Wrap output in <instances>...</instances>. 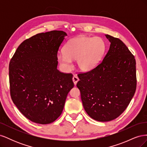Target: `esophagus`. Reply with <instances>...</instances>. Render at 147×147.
<instances>
[{
	"mask_svg": "<svg viewBox=\"0 0 147 147\" xmlns=\"http://www.w3.org/2000/svg\"><path fill=\"white\" fill-rule=\"evenodd\" d=\"M72 80H73V82H74V83L75 85H76L77 83V82H78V80H79V79H78V78L77 76H75V75H74V76L73 77Z\"/></svg>",
	"mask_w": 147,
	"mask_h": 147,
	"instance_id": "esophagus-1",
	"label": "esophagus"
}]
</instances>
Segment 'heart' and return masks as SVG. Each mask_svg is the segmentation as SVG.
Masks as SVG:
<instances>
[{
  "instance_id": "obj_1",
  "label": "heart",
  "mask_w": 147,
  "mask_h": 147,
  "mask_svg": "<svg viewBox=\"0 0 147 147\" xmlns=\"http://www.w3.org/2000/svg\"><path fill=\"white\" fill-rule=\"evenodd\" d=\"M105 50V44L101 38L82 35L70 40L65 45L64 51L57 53L56 58L65 70L72 68V60L77 59L78 69L88 72L98 65Z\"/></svg>"
}]
</instances>
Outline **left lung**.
<instances>
[{
  "mask_svg": "<svg viewBox=\"0 0 147 147\" xmlns=\"http://www.w3.org/2000/svg\"><path fill=\"white\" fill-rule=\"evenodd\" d=\"M105 37L110 45L103 61L90 72L79 74L77 84L86 112L101 122L112 121L126 110L137 84L134 55L121 40Z\"/></svg>",
  "mask_w": 147,
  "mask_h": 147,
  "instance_id": "1",
  "label": "left lung"
}]
</instances>
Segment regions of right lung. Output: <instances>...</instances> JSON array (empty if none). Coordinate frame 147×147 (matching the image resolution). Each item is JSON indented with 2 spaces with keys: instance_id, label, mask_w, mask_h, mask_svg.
I'll use <instances>...</instances> for the list:
<instances>
[{
  "instance_id": "obj_1",
  "label": "right lung",
  "mask_w": 147,
  "mask_h": 147,
  "mask_svg": "<svg viewBox=\"0 0 147 147\" xmlns=\"http://www.w3.org/2000/svg\"><path fill=\"white\" fill-rule=\"evenodd\" d=\"M67 34L52 30L34 35L17 48L9 64L10 95L25 117L50 124L63 112L73 75L57 69L56 55Z\"/></svg>"
}]
</instances>
